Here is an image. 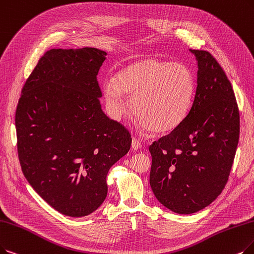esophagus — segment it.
Returning a JSON list of instances; mask_svg holds the SVG:
<instances>
[{
	"label": "esophagus",
	"mask_w": 254,
	"mask_h": 254,
	"mask_svg": "<svg viewBox=\"0 0 254 254\" xmlns=\"http://www.w3.org/2000/svg\"><path fill=\"white\" fill-rule=\"evenodd\" d=\"M131 147H132V149H133L134 151L139 150V149L141 148V143H140V141H139L138 139L133 138V139H132V143H131Z\"/></svg>",
	"instance_id": "1"
}]
</instances>
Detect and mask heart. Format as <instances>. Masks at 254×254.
Listing matches in <instances>:
<instances>
[{
    "mask_svg": "<svg viewBox=\"0 0 254 254\" xmlns=\"http://www.w3.org/2000/svg\"><path fill=\"white\" fill-rule=\"evenodd\" d=\"M109 115L120 121L129 110L131 98L137 125L143 130L166 133L176 129L189 115L196 83L185 64L146 58L126 65L102 84Z\"/></svg>",
    "mask_w": 254,
    "mask_h": 254,
    "instance_id": "heart-1",
    "label": "heart"
}]
</instances>
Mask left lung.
Returning <instances> with one entry per match:
<instances>
[{"mask_svg": "<svg viewBox=\"0 0 254 254\" xmlns=\"http://www.w3.org/2000/svg\"><path fill=\"white\" fill-rule=\"evenodd\" d=\"M197 62V87L186 120L149 147L150 186L156 199L180 215L208 206L225 188L240 135L232 86L206 51L190 50Z\"/></svg>", "mask_w": 254, "mask_h": 254, "instance_id": "1", "label": "left lung"}]
</instances>
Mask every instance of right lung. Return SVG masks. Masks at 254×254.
Here are the masks:
<instances>
[{
    "label": "right lung",
    "mask_w": 254,
    "mask_h": 254,
    "mask_svg": "<svg viewBox=\"0 0 254 254\" xmlns=\"http://www.w3.org/2000/svg\"><path fill=\"white\" fill-rule=\"evenodd\" d=\"M106 55L96 48L48 51L16 108L23 173L49 205L68 217H85L103 203L108 171L132 140L100 104L97 76Z\"/></svg>",
    "instance_id": "add662e5"
}]
</instances>
